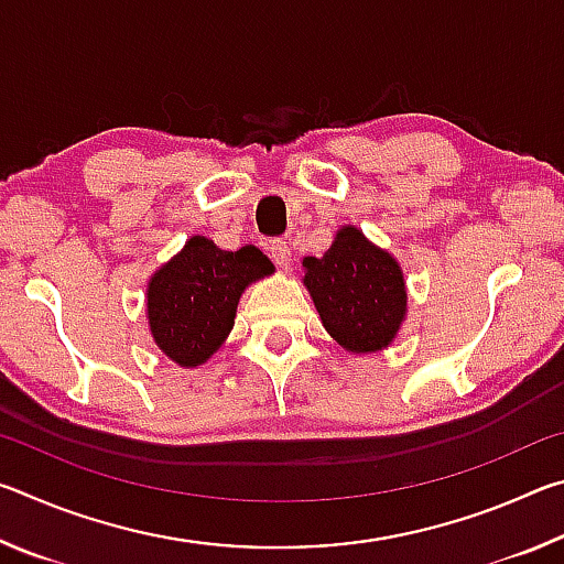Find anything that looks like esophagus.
Segmentation results:
<instances>
[{
    "label": "esophagus",
    "mask_w": 564,
    "mask_h": 564,
    "mask_svg": "<svg viewBox=\"0 0 564 564\" xmlns=\"http://www.w3.org/2000/svg\"><path fill=\"white\" fill-rule=\"evenodd\" d=\"M269 253H271V259L275 261V265H281V269H289V263H291V248H289V243H285V241H273L269 246Z\"/></svg>",
    "instance_id": "esophagus-1"
}]
</instances>
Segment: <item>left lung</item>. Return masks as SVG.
<instances>
[{
  "label": "left lung",
  "mask_w": 564,
  "mask_h": 564,
  "mask_svg": "<svg viewBox=\"0 0 564 564\" xmlns=\"http://www.w3.org/2000/svg\"><path fill=\"white\" fill-rule=\"evenodd\" d=\"M303 285L323 328L352 356L386 350L408 316L403 269L358 226H340L323 256L303 259Z\"/></svg>",
  "instance_id": "8db88e82"
}]
</instances>
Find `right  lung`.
Segmentation results:
<instances>
[{"label": "right lung", "mask_w": 564, "mask_h": 564, "mask_svg": "<svg viewBox=\"0 0 564 564\" xmlns=\"http://www.w3.org/2000/svg\"><path fill=\"white\" fill-rule=\"evenodd\" d=\"M275 271L261 248L224 251L191 236L147 283V321L156 348L181 368H198L224 346L248 285Z\"/></svg>", "instance_id": "add662e5"}]
</instances>
